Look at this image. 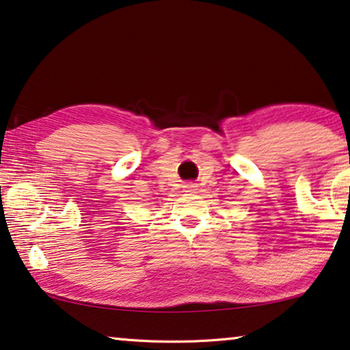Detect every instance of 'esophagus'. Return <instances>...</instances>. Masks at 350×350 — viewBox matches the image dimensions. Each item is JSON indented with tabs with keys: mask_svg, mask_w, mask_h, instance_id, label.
<instances>
[{
	"mask_svg": "<svg viewBox=\"0 0 350 350\" xmlns=\"http://www.w3.org/2000/svg\"><path fill=\"white\" fill-rule=\"evenodd\" d=\"M182 189H184V191H187V193H191V191L196 190V185L195 184H185L184 187H182Z\"/></svg>",
	"mask_w": 350,
	"mask_h": 350,
	"instance_id": "obj_1",
	"label": "esophagus"
}]
</instances>
